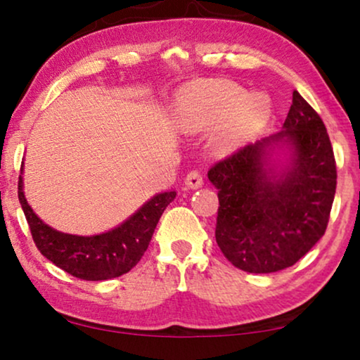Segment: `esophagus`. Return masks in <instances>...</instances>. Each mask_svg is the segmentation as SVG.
Segmentation results:
<instances>
[{
    "label": "esophagus",
    "mask_w": 360,
    "mask_h": 360,
    "mask_svg": "<svg viewBox=\"0 0 360 360\" xmlns=\"http://www.w3.org/2000/svg\"><path fill=\"white\" fill-rule=\"evenodd\" d=\"M185 185L188 186V188H191V190L200 188V186L203 185V175H201L198 170H191L190 174L186 175V179H185Z\"/></svg>",
    "instance_id": "obj_1"
}]
</instances>
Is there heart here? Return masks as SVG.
I'll list each match as a JSON object with an SVG mask.
<instances>
[{
    "mask_svg": "<svg viewBox=\"0 0 360 360\" xmlns=\"http://www.w3.org/2000/svg\"><path fill=\"white\" fill-rule=\"evenodd\" d=\"M176 110L185 131L203 132L218 127L214 146L229 152L262 129L272 112V103L264 93H248L238 83L200 80L180 93Z\"/></svg>",
    "mask_w": 360,
    "mask_h": 360,
    "instance_id": "heart-1",
    "label": "heart"
}]
</instances>
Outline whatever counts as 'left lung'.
I'll return each mask as SVG.
<instances>
[{
  "label": "left lung",
  "instance_id": "left-lung-1",
  "mask_svg": "<svg viewBox=\"0 0 360 360\" xmlns=\"http://www.w3.org/2000/svg\"><path fill=\"white\" fill-rule=\"evenodd\" d=\"M287 145L283 171L269 167L275 146ZM218 188L216 243L234 267L278 272L297 264L326 231L336 193V160L324 122L298 91L283 129L214 164Z\"/></svg>",
  "mask_w": 360,
  "mask_h": 360
}]
</instances>
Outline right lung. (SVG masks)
<instances>
[{
  "label": "right lung",
  "mask_w": 360,
  "mask_h": 360,
  "mask_svg": "<svg viewBox=\"0 0 360 360\" xmlns=\"http://www.w3.org/2000/svg\"><path fill=\"white\" fill-rule=\"evenodd\" d=\"M22 172V167H21ZM175 191L155 195L117 228L96 236L65 234L47 226L29 206L18 181V198L37 249L57 267L82 280H110L127 274L149 248L162 213L175 198Z\"/></svg>",
  "instance_id": "1"
}]
</instances>
